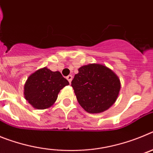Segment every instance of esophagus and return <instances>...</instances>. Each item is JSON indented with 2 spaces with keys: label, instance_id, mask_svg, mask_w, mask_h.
<instances>
[{
  "label": "esophagus",
  "instance_id": "34e87169",
  "mask_svg": "<svg viewBox=\"0 0 153 153\" xmlns=\"http://www.w3.org/2000/svg\"><path fill=\"white\" fill-rule=\"evenodd\" d=\"M67 80L69 81V83H71V81H72V79H73V76L72 75L67 76Z\"/></svg>",
  "mask_w": 153,
  "mask_h": 153
}]
</instances>
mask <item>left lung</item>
I'll list each match as a JSON object with an SVG mask.
<instances>
[{
  "mask_svg": "<svg viewBox=\"0 0 153 153\" xmlns=\"http://www.w3.org/2000/svg\"><path fill=\"white\" fill-rule=\"evenodd\" d=\"M71 82L78 102L90 113L106 111L113 105L120 93V81L106 66L90 63L78 69Z\"/></svg>",
  "mask_w": 153,
  "mask_h": 153,
  "instance_id": "left-lung-1",
  "label": "left lung"
}]
</instances>
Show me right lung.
<instances>
[{
  "mask_svg": "<svg viewBox=\"0 0 153 153\" xmlns=\"http://www.w3.org/2000/svg\"><path fill=\"white\" fill-rule=\"evenodd\" d=\"M67 85L69 82L59 71L53 72L44 67L27 78L24 85V97L35 109H47L53 105L60 90Z\"/></svg>",
  "mask_w": 153,
  "mask_h": 153,
  "instance_id": "add662e5",
  "label": "right lung"
}]
</instances>
